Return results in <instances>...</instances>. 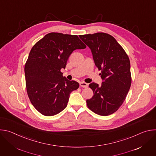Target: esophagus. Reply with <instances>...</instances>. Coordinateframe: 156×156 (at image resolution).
<instances>
[{
	"label": "esophagus",
	"instance_id": "1",
	"mask_svg": "<svg viewBox=\"0 0 156 156\" xmlns=\"http://www.w3.org/2000/svg\"><path fill=\"white\" fill-rule=\"evenodd\" d=\"M80 86L82 87H87L88 86V84L85 82H81L80 83Z\"/></svg>",
	"mask_w": 156,
	"mask_h": 156
}]
</instances>
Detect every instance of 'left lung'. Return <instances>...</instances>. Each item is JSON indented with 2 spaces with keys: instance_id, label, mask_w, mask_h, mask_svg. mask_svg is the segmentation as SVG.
I'll return each mask as SVG.
<instances>
[{
  "instance_id": "1",
  "label": "left lung",
  "mask_w": 156,
  "mask_h": 156,
  "mask_svg": "<svg viewBox=\"0 0 156 156\" xmlns=\"http://www.w3.org/2000/svg\"><path fill=\"white\" fill-rule=\"evenodd\" d=\"M90 48L94 63L101 70V86L91 83L94 93L86 100L88 108L102 116L112 114L122 105L131 84L130 62L128 55L116 39L104 33L80 35Z\"/></svg>"
}]
</instances>
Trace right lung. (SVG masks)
<instances>
[{
  "label": "right lung",
  "mask_w": 156,
  "mask_h": 156,
  "mask_svg": "<svg viewBox=\"0 0 156 156\" xmlns=\"http://www.w3.org/2000/svg\"><path fill=\"white\" fill-rule=\"evenodd\" d=\"M86 48L77 35L51 33L32 48L25 66L27 91L34 108L45 116L55 115L66 107L79 83L60 72L76 49Z\"/></svg>",
  "instance_id": "right-lung-1"
}]
</instances>
